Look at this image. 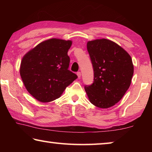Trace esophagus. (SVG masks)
I'll list each match as a JSON object with an SVG mask.
<instances>
[{
  "label": "esophagus",
  "instance_id": "34e87169",
  "mask_svg": "<svg viewBox=\"0 0 152 152\" xmlns=\"http://www.w3.org/2000/svg\"><path fill=\"white\" fill-rule=\"evenodd\" d=\"M76 74H77V76H78V78H80V77H81V72H78Z\"/></svg>",
  "mask_w": 152,
  "mask_h": 152
}]
</instances>
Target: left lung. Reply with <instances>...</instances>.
I'll use <instances>...</instances> for the list:
<instances>
[{"label": "left lung", "instance_id": "obj_1", "mask_svg": "<svg viewBox=\"0 0 152 152\" xmlns=\"http://www.w3.org/2000/svg\"><path fill=\"white\" fill-rule=\"evenodd\" d=\"M94 69V82L84 87L90 102L101 109L117 103L129 88L133 75L130 55L113 41L97 39L87 42Z\"/></svg>", "mask_w": 152, "mask_h": 152}]
</instances>
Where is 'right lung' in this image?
Returning <instances> with one entry per match:
<instances>
[{
  "label": "right lung",
  "instance_id": "add662e5",
  "mask_svg": "<svg viewBox=\"0 0 152 152\" xmlns=\"http://www.w3.org/2000/svg\"><path fill=\"white\" fill-rule=\"evenodd\" d=\"M72 42L52 38L41 42L23 57L20 75L27 91L38 101L58 99L78 78L68 70Z\"/></svg>",
  "mask_w": 152,
  "mask_h": 152
}]
</instances>
